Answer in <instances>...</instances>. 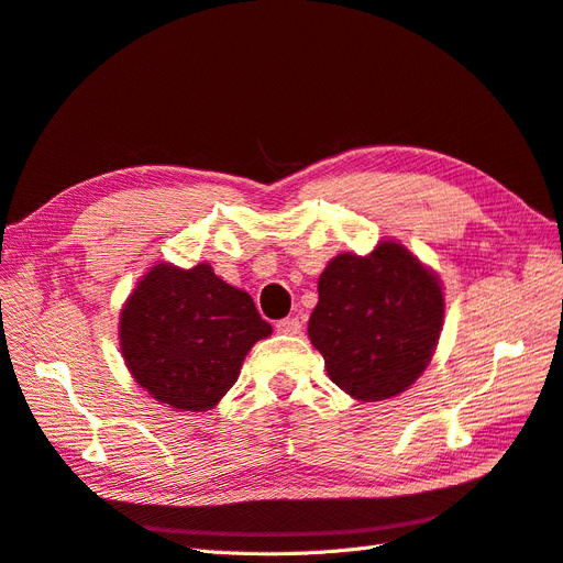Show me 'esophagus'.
<instances>
[{"label":"esophagus","instance_id":"esophagus-1","mask_svg":"<svg viewBox=\"0 0 563 563\" xmlns=\"http://www.w3.org/2000/svg\"><path fill=\"white\" fill-rule=\"evenodd\" d=\"M279 333H284V335H296V333H300V329H302V321L298 319V317H286V319H279L277 321V327H275Z\"/></svg>","mask_w":563,"mask_h":563}]
</instances>
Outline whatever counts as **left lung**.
I'll use <instances>...</instances> for the list:
<instances>
[{"label":"left lung","instance_id":"1","mask_svg":"<svg viewBox=\"0 0 563 563\" xmlns=\"http://www.w3.org/2000/svg\"><path fill=\"white\" fill-rule=\"evenodd\" d=\"M308 333L329 378L360 401H383L428 368L444 327V291L399 242L340 253L319 277Z\"/></svg>","mask_w":563,"mask_h":563}]
</instances>
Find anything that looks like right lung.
<instances>
[{"instance_id": "obj_1", "label": "right lung", "mask_w": 563, "mask_h": 563, "mask_svg": "<svg viewBox=\"0 0 563 563\" xmlns=\"http://www.w3.org/2000/svg\"><path fill=\"white\" fill-rule=\"evenodd\" d=\"M269 333L253 298L216 277L209 263H157L119 312V345L135 383L190 413L225 397L249 350Z\"/></svg>"}]
</instances>
